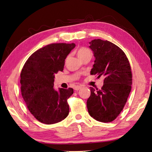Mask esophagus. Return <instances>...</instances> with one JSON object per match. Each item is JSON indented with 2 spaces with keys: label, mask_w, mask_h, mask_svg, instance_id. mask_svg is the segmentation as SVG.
<instances>
[{
  "label": "esophagus",
  "mask_w": 152,
  "mask_h": 152,
  "mask_svg": "<svg viewBox=\"0 0 152 152\" xmlns=\"http://www.w3.org/2000/svg\"><path fill=\"white\" fill-rule=\"evenodd\" d=\"M81 86H75V88H74V90H76V91H78V90H79L80 89H81Z\"/></svg>",
  "instance_id": "esophagus-1"
}]
</instances>
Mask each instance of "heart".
<instances>
[{
  "mask_svg": "<svg viewBox=\"0 0 152 152\" xmlns=\"http://www.w3.org/2000/svg\"><path fill=\"white\" fill-rule=\"evenodd\" d=\"M77 56H78L80 59H81L83 57L85 56L88 55V54H91L90 50L86 48H80L78 50H77Z\"/></svg>",
  "mask_w": 152,
  "mask_h": 152,
  "instance_id": "b5f03b06",
  "label": "heart"
}]
</instances>
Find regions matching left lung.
<instances>
[{
    "mask_svg": "<svg viewBox=\"0 0 152 152\" xmlns=\"http://www.w3.org/2000/svg\"><path fill=\"white\" fill-rule=\"evenodd\" d=\"M95 57L91 75L104 76L100 90L90 87L86 105L90 115L97 121L110 122L119 115L131 90L132 73L126 54L107 40L94 39L89 42Z\"/></svg>",
    "mask_w": 152,
    "mask_h": 152,
    "instance_id": "obj_1",
    "label": "left lung"
}]
</instances>
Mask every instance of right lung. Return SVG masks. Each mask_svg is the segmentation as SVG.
<instances>
[{"instance_id":"obj_1","label":"right lung","mask_w":152,"mask_h":152,"mask_svg":"<svg viewBox=\"0 0 152 152\" xmlns=\"http://www.w3.org/2000/svg\"><path fill=\"white\" fill-rule=\"evenodd\" d=\"M75 43H51L36 50L26 60L21 73V91L26 107L39 122L53 124L69 114L67 100L73 89L54 88L55 74L62 72L65 59Z\"/></svg>"}]
</instances>
